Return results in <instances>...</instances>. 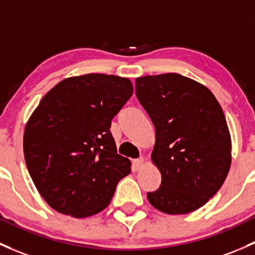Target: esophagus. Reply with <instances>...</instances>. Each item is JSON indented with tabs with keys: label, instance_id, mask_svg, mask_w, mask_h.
<instances>
[{
	"label": "esophagus",
	"instance_id": "obj_1",
	"mask_svg": "<svg viewBox=\"0 0 255 255\" xmlns=\"http://www.w3.org/2000/svg\"><path fill=\"white\" fill-rule=\"evenodd\" d=\"M144 167V159L140 157V159H136L133 161V170L134 171H139Z\"/></svg>",
	"mask_w": 255,
	"mask_h": 255
}]
</instances>
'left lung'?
<instances>
[{
	"label": "left lung",
	"instance_id": "8db88e82",
	"mask_svg": "<svg viewBox=\"0 0 255 255\" xmlns=\"http://www.w3.org/2000/svg\"><path fill=\"white\" fill-rule=\"evenodd\" d=\"M135 95L155 127L151 161L161 186L146 194L168 215L198 210L221 188L231 167V134L214 94L178 73L139 77Z\"/></svg>",
	"mask_w": 255,
	"mask_h": 255
}]
</instances>
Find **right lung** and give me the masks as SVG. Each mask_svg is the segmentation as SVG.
I'll return each mask as SVG.
<instances>
[{"mask_svg":"<svg viewBox=\"0 0 255 255\" xmlns=\"http://www.w3.org/2000/svg\"><path fill=\"white\" fill-rule=\"evenodd\" d=\"M133 94L128 78L89 73L61 80L25 125L24 159L53 210L72 218L100 213L121 178L130 173L117 154L111 120Z\"/></svg>","mask_w":255,"mask_h":255,"instance_id":"1","label":"right lung"}]
</instances>
